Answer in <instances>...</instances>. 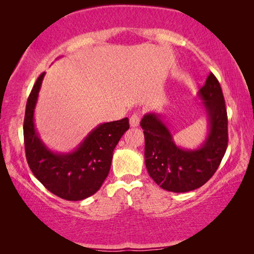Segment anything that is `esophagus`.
Here are the masks:
<instances>
[{
	"label": "esophagus",
	"mask_w": 254,
	"mask_h": 254,
	"mask_svg": "<svg viewBox=\"0 0 254 254\" xmlns=\"http://www.w3.org/2000/svg\"><path fill=\"white\" fill-rule=\"evenodd\" d=\"M139 124H140V115L136 113L133 114L130 118V127H139Z\"/></svg>",
	"instance_id": "34e87169"
}]
</instances>
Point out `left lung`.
Returning <instances> with one entry per match:
<instances>
[{"mask_svg": "<svg viewBox=\"0 0 254 254\" xmlns=\"http://www.w3.org/2000/svg\"><path fill=\"white\" fill-rule=\"evenodd\" d=\"M198 98L207 119V134L199 147L186 149L175 142L168 124L157 112L147 113L140 126L144 133V161L154 183L173 192L194 190L217 170L227 147V114L221 85L212 72Z\"/></svg>", "mask_w": 254, "mask_h": 254, "instance_id": "left-lung-1", "label": "left lung"}]
</instances>
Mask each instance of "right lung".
<instances>
[{"instance_id": "obj_1", "label": "right lung", "mask_w": 254, "mask_h": 254, "mask_svg": "<svg viewBox=\"0 0 254 254\" xmlns=\"http://www.w3.org/2000/svg\"><path fill=\"white\" fill-rule=\"evenodd\" d=\"M44 77L45 72L38 77L25 107L27 161L34 177L54 195L66 200H83L95 194L106 179L114 148L128 130V119L100 124L70 152L54 151L42 141L34 123V109Z\"/></svg>"}]
</instances>
